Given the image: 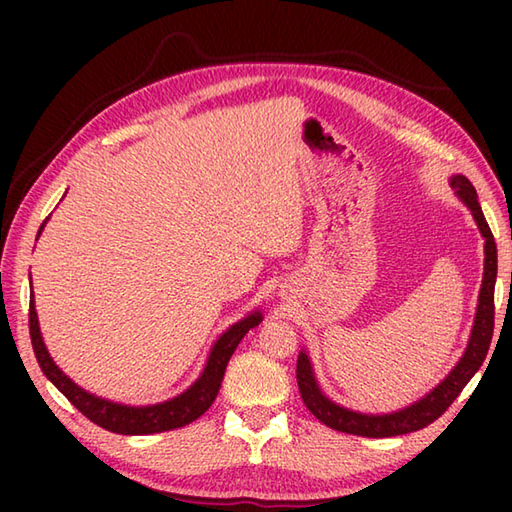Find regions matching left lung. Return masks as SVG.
Returning a JSON list of instances; mask_svg holds the SVG:
<instances>
[{
    "label": "left lung",
    "instance_id": "1",
    "mask_svg": "<svg viewBox=\"0 0 512 512\" xmlns=\"http://www.w3.org/2000/svg\"><path fill=\"white\" fill-rule=\"evenodd\" d=\"M451 187L458 191L462 202L469 206L477 226L486 239L484 246V281L480 290V303H477V314H475V325L471 332V341L462 361L455 365L453 372L442 380V383L431 391V394L418 400L416 405L407 409H400L396 413H387V416H365V413H356L350 409H343L334 405L332 400L325 398L317 380L312 376V367L306 354H299L297 361V383L301 398L306 402V407L319 422L325 427L334 431L352 433V436H363V438H394V436H405V433L424 429L433 420H438L444 411H447L453 400L460 396V391L466 387V383L475 376L477 369L482 367L484 358L488 354V347H491L493 339V328H495V279H497V246L491 228L486 224V217L482 213V206L477 202V193L473 184L464 176H455L451 180Z\"/></svg>",
    "mask_w": 512,
    "mask_h": 512
}]
</instances>
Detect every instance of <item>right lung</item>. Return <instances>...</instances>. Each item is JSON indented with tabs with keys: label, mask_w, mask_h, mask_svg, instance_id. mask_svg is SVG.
<instances>
[{
	"label": "right lung",
	"mask_w": 512,
	"mask_h": 512,
	"mask_svg": "<svg viewBox=\"0 0 512 512\" xmlns=\"http://www.w3.org/2000/svg\"><path fill=\"white\" fill-rule=\"evenodd\" d=\"M259 321H262V314L255 312L244 321L235 323L231 330H226L213 345V352L209 356V363L204 367V374L195 380V385L184 391L182 396L160 402V405H154V407H125V405H116V402H110V400L96 398L88 394V391H83L81 387H76L72 380L52 363V358L41 339L37 312H35V306H32V301L28 310L32 350H35L37 363L43 369V374L52 380V385L57 387L85 418L112 433H123V436H147V433L171 431V429L187 427L189 422L198 420L202 413L213 405L217 391H220V385H222L226 365L231 361L235 347L244 339V334L250 328L259 325Z\"/></svg>",
	"instance_id": "obj_1"
}]
</instances>
